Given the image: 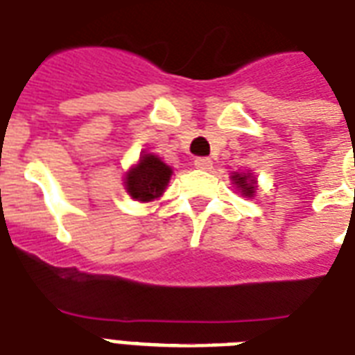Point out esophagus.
Here are the masks:
<instances>
[{
  "mask_svg": "<svg viewBox=\"0 0 355 355\" xmlns=\"http://www.w3.org/2000/svg\"><path fill=\"white\" fill-rule=\"evenodd\" d=\"M193 166L197 167V169H200V171H210L211 166H214V162H211L210 158H206V156H200V158H195Z\"/></svg>",
  "mask_w": 355,
  "mask_h": 355,
  "instance_id": "34e87169",
  "label": "esophagus"
}]
</instances>
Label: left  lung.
<instances>
[{
	"mask_svg": "<svg viewBox=\"0 0 355 355\" xmlns=\"http://www.w3.org/2000/svg\"><path fill=\"white\" fill-rule=\"evenodd\" d=\"M232 182L236 184V188L243 197H254L256 193V180L250 173H234Z\"/></svg>",
	"mask_w": 355,
	"mask_h": 355,
	"instance_id": "1",
	"label": "left lung"
}]
</instances>
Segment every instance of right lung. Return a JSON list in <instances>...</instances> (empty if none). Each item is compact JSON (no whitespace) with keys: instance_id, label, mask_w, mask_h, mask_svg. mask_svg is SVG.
Masks as SVG:
<instances>
[{"instance_id":"1","label":"right lung","mask_w":355,"mask_h":355,"mask_svg":"<svg viewBox=\"0 0 355 355\" xmlns=\"http://www.w3.org/2000/svg\"><path fill=\"white\" fill-rule=\"evenodd\" d=\"M173 169L155 155H141L139 162L125 175V189L132 199L149 202L158 199L169 182Z\"/></svg>"}]
</instances>
